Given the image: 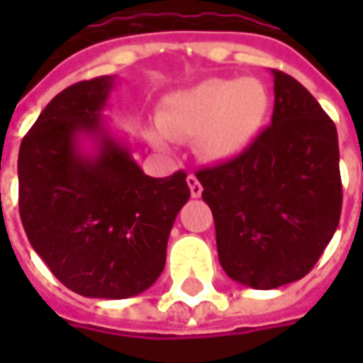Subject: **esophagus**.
<instances>
[{
	"label": "esophagus",
	"mask_w": 363,
	"mask_h": 363,
	"mask_svg": "<svg viewBox=\"0 0 363 363\" xmlns=\"http://www.w3.org/2000/svg\"><path fill=\"white\" fill-rule=\"evenodd\" d=\"M188 186H189V191H191V196L194 198H200L202 196V184L198 182V177L194 174L188 175Z\"/></svg>",
	"instance_id": "obj_1"
}]
</instances>
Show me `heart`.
<instances>
[{"label": "heart", "mask_w": 363, "mask_h": 363, "mask_svg": "<svg viewBox=\"0 0 363 363\" xmlns=\"http://www.w3.org/2000/svg\"><path fill=\"white\" fill-rule=\"evenodd\" d=\"M269 105V91L257 78H210L174 94L161 111L160 125L175 139L200 135L198 149L206 160H232L252 145ZM151 141L167 143L160 131H151Z\"/></svg>", "instance_id": "obj_1"}]
</instances>
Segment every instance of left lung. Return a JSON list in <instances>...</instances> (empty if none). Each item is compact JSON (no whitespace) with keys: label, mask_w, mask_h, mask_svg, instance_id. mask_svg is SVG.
<instances>
[{"label":"left lung","mask_w":363,"mask_h":363,"mask_svg":"<svg viewBox=\"0 0 363 363\" xmlns=\"http://www.w3.org/2000/svg\"><path fill=\"white\" fill-rule=\"evenodd\" d=\"M272 77L271 125L238 157L196 174L214 214L222 269L262 291L311 271L342 214L335 123L295 78Z\"/></svg>","instance_id":"left-lung-1"}]
</instances>
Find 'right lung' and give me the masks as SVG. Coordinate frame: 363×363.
Wrapping results in <instances>:
<instances>
[{
    "label": "right lung",
    "mask_w": 363,
    "mask_h": 363,
    "mask_svg": "<svg viewBox=\"0 0 363 363\" xmlns=\"http://www.w3.org/2000/svg\"><path fill=\"white\" fill-rule=\"evenodd\" d=\"M113 89L115 77L64 89L18 157L28 240L64 286L94 299L135 297L160 279L175 216L189 200L186 172L149 177L106 129ZM82 138L94 152L82 149Z\"/></svg>",
    "instance_id": "right-lung-1"
}]
</instances>
